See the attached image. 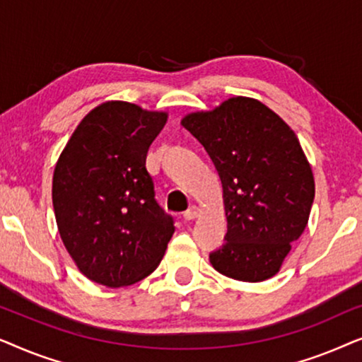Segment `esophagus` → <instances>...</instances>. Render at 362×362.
Wrapping results in <instances>:
<instances>
[{
	"label": "esophagus",
	"instance_id": "obj_1",
	"mask_svg": "<svg viewBox=\"0 0 362 362\" xmlns=\"http://www.w3.org/2000/svg\"><path fill=\"white\" fill-rule=\"evenodd\" d=\"M197 214H199V207L191 206L189 209H187L185 214H182V217H185V221H192V219H196Z\"/></svg>",
	"mask_w": 362,
	"mask_h": 362
}]
</instances>
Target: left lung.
I'll list each match as a JSON object with an SVG mask.
<instances>
[{
  "label": "left lung",
  "instance_id": "left-lung-1",
  "mask_svg": "<svg viewBox=\"0 0 362 362\" xmlns=\"http://www.w3.org/2000/svg\"><path fill=\"white\" fill-rule=\"evenodd\" d=\"M181 125L204 146L224 191L227 234L209 254L212 267L240 281L270 279L303 234L315 199L298 138L275 112L247 97L189 113Z\"/></svg>",
  "mask_w": 362,
  "mask_h": 362
}]
</instances>
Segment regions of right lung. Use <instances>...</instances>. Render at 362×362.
<instances>
[{"instance_id":"obj_1","label":"right lung","mask_w":362,"mask_h":362,"mask_svg":"<svg viewBox=\"0 0 362 362\" xmlns=\"http://www.w3.org/2000/svg\"><path fill=\"white\" fill-rule=\"evenodd\" d=\"M168 115L105 102L78 123L59 156L52 204L59 234L87 279L118 288L160 265L175 221L155 199L146 153Z\"/></svg>"}]
</instances>
